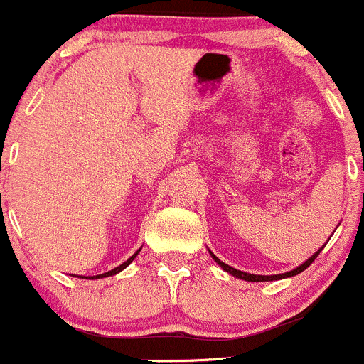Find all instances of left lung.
<instances>
[{"label": "left lung", "instance_id": "left-lung-1", "mask_svg": "<svg viewBox=\"0 0 364 364\" xmlns=\"http://www.w3.org/2000/svg\"><path fill=\"white\" fill-rule=\"evenodd\" d=\"M322 250V248H321ZM321 250L318 252H315L314 255L310 257V259L308 260H304L303 264H301V266H297L296 269H292V271H289V273H282V274H273V277H267V274H252V273H245V271H240V269H234V267H230L229 264H225V262H222V260L218 259V257L215 255V253H211V257L213 259H215V262L218 264L220 267H222L223 271H227V273H230L232 274V277H236V278H241V280H247V282H273V280H280V278H289V277H294V274H299L301 271H304L306 269L308 266H310L311 262H314L315 259H317V255L318 253H321Z\"/></svg>", "mask_w": 364, "mask_h": 364}]
</instances>
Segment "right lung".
<instances>
[{
  "label": "right lung",
  "instance_id": "1",
  "mask_svg": "<svg viewBox=\"0 0 364 364\" xmlns=\"http://www.w3.org/2000/svg\"><path fill=\"white\" fill-rule=\"evenodd\" d=\"M139 252H141V248H139V250H137V252H135V253H134V255H132V257H130V259H128V260H127V262H123V264H121V266L114 267V269H111V271H107V273H104V274H97V277H91V278H104V277H112V274L119 273V271H123V269H124V267H127V266H128V264H130V262H132V260H134V259H135V257H137V253H139ZM84 278H87V277H84Z\"/></svg>",
  "mask_w": 364,
  "mask_h": 364
}]
</instances>
